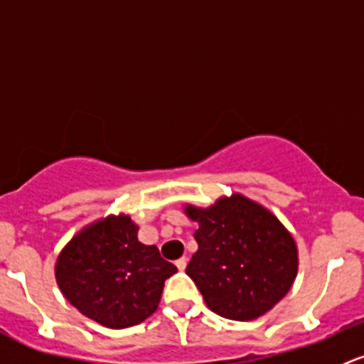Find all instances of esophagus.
Segmentation results:
<instances>
[{"label": "esophagus", "mask_w": 364, "mask_h": 364, "mask_svg": "<svg viewBox=\"0 0 364 364\" xmlns=\"http://www.w3.org/2000/svg\"><path fill=\"white\" fill-rule=\"evenodd\" d=\"M186 264H188V259H186V257H181V259L176 260V266H178V269H181V271L185 269Z\"/></svg>", "instance_id": "1"}]
</instances>
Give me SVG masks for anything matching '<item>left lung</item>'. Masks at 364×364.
<instances>
[{
	"instance_id": "1",
	"label": "left lung",
	"mask_w": 364,
	"mask_h": 364,
	"mask_svg": "<svg viewBox=\"0 0 364 364\" xmlns=\"http://www.w3.org/2000/svg\"><path fill=\"white\" fill-rule=\"evenodd\" d=\"M199 223V250L186 266L205 304L220 317L253 321L291 291L299 257L284 223L243 193L220 197L209 208L186 204Z\"/></svg>"
}]
</instances>
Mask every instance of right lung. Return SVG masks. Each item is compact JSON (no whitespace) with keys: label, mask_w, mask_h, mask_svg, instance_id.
Returning a JSON list of instances; mask_svg holds the SVG:
<instances>
[{"label":"right lung","mask_w":364,"mask_h":364,"mask_svg":"<svg viewBox=\"0 0 364 364\" xmlns=\"http://www.w3.org/2000/svg\"><path fill=\"white\" fill-rule=\"evenodd\" d=\"M137 232L128 215H109L80 229L56 259L61 294L105 328H130L155 314L165 280L178 271Z\"/></svg>","instance_id":"1"}]
</instances>
